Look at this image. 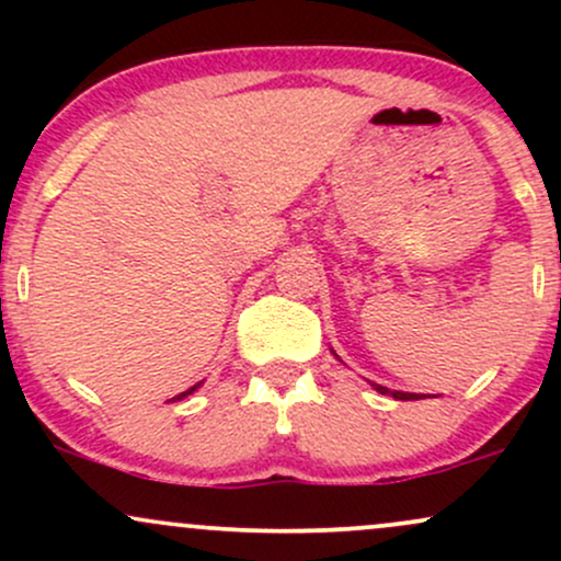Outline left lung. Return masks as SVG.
Wrapping results in <instances>:
<instances>
[{
  "instance_id": "left-lung-1",
  "label": "left lung",
  "mask_w": 561,
  "mask_h": 561,
  "mask_svg": "<svg viewBox=\"0 0 561 561\" xmlns=\"http://www.w3.org/2000/svg\"><path fill=\"white\" fill-rule=\"evenodd\" d=\"M330 351H332V347H330ZM332 356L334 358H337V362H340V356H337V353H334L332 351ZM371 385V388H375L377 392H382V396H392V398H396V401H420V398H424L422 396V392H403V390H388V388H382V385H377V382H369Z\"/></svg>"
}]
</instances>
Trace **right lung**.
<instances>
[{
	"mask_svg": "<svg viewBox=\"0 0 561 561\" xmlns=\"http://www.w3.org/2000/svg\"><path fill=\"white\" fill-rule=\"evenodd\" d=\"M199 385H203V382L192 385V388H190V390H184V392H179V396H173V398H171V403H176V401H184V398H186V396H192V392H195V390L199 388Z\"/></svg>",
	"mask_w": 561,
	"mask_h": 561,
	"instance_id": "right-lung-1",
	"label": "right lung"
}]
</instances>
